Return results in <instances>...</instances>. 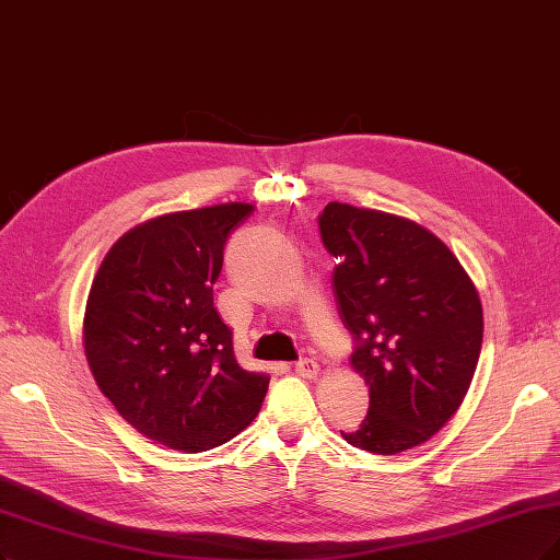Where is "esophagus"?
<instances>
[{
  "instance_id": "obj_1",
  "label": "esophagus",
  "mask_w": 560,
  "mask_h": 560,
  "mask_svg": "<svg viewBox=\"0 0 560 560\" xmlns=\"http://www.w3.org/2000/svg\"><path fill=\"white\" fill-rule=\"evenodd\" d=\"M318 362L312 360V358H304L295 364V374L302 376V378H316L318 376Z\"/></svg>"
}]
</instances>
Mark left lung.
Listing matches in <instances>:
<instances>
[{
	"mask_svg": "<svg viewBox=\"0 0 560 560\" xmlns=\"http://www.w3.org/2000/svg\"><path fill=\"white\" fill-rule=\"evenodd\" d=\"M320 237L341 262L332 283L355 339L350 364L369 385V412L341 436L374 454L429 441L459 410L482 348V304L466 269L427 228L329 202Z\"/></svg>",
	"mask_w": 560,
	"mask_h": 560,
	"instance_id": "left-lung-1",
	"label": "left lung"
}]
</instances>
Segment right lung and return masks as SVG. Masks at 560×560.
<instances>
[{"label":"right lung","instance_id":"add662e5","mask_svg":"<svg viewBox=\"0 0 560 560\" xmlns=\"http://www.w3.org/2000/svg\"><path fill=\"white\" fill-rule=\"evenodd\" d=\"M254 205L163 214L121 235L92 281L82 341L98 389L150 441L212 450L252 424L269 376L237 364L214 308L223 246Z\"/></svg>","mask_w":560,"mask_h":560}]
</instances>
